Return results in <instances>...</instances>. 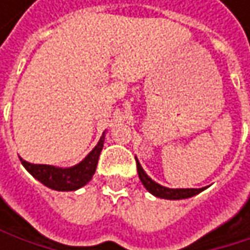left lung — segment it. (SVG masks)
Returning a JSON list of instances; mask_svg holds the SVG:
<instances>
[{
    "label": "left lung",
    "instance_id": "left-lung-1",
    "mask_svg": "<svg viewBox=\"0 0 250 250\" xmlns=\"http://www.w3.org/2000/svg\"><path fill=\"white\" fill-rule=\"evenodd\" d=\"M136 164H137V174L139 178L142 181V184L145 185V188L153 194L155 197H159V198H167V200H182V198H189V197H194L197 195L198 192L204 191V188H167V187H162L159 185L158 182H155L150 176H147V174L143 171L142 165L139 164V161L136 159Z\"/></svg>",
    "mask_w": 250,
    "mask_h": 250
}]
</instances>
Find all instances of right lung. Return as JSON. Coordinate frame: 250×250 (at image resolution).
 <instances>
[{"instance_id":"add662e5","label":"right lung","mask_w":250,"mask_h":250,"mask_svg":"<svg viewBox=\"0 0 250 250\" xmlns=\"http://www.w3.org/2000/svg\"><path fill=\"white\" fill-rule=\"evenodd\" d=\"M103 145H104V134L97 143V146L88 153V156L83 161H81L78 165L71 167V168H58L52 165H34V164L25 162L21 158L20 161L25 169L43 185L56 191H75L78 188L86 185L91 181L92 175L95 174L98 158L103 150Z\"/></svg>"}]
</instances>
